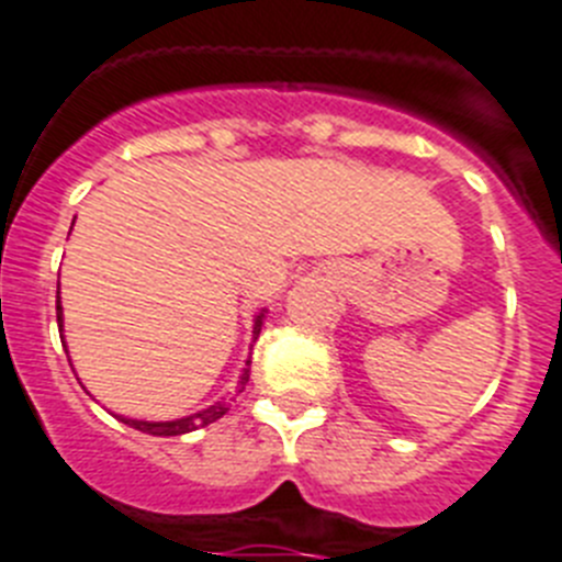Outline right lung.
<instances>
[{
    "instance_id": "1",
    "label": "right lung",
    "mask_w": 562,
    "mask_h": 562,
    "mask_svg": "<svg viewBox=\"0 0 562 562\" xmlns=\"http://www.w3.org/2000/svg\"><path fill=\"white\" fill-rule=\"evenodd\" d=\"M76 225V222H72ZM58 297V295H56ZM265 315L267 310H261L256 315V321H252V340L258 337V331H261V324H265ZM56 317H58V331H61V342L64 349H67V340H64V310H61V297L56 301ZM69 355V351H67ZM247 380H250V360H245V369H241V374H238V385H236V394L247 385ZM236 400V396H222L220 402H213V405H207V408L196 411V414L191 416H180V419H171V422H146V419H126V416H121V422H126L128 428L134 430H143V434H151V436H182V434H191V430H200V428H207L211 422L222 419V416L227 414V405Z\"/></svg>"
}]
</instances>
